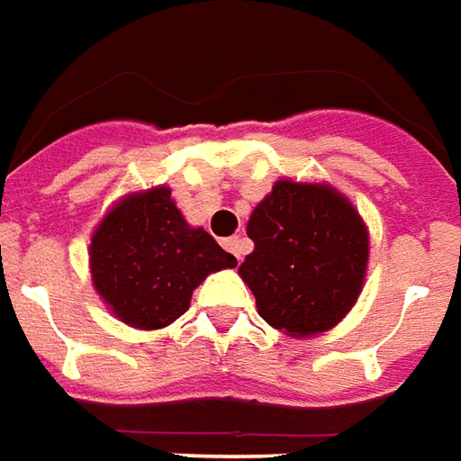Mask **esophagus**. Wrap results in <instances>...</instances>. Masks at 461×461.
I'll return each instance as SVG.
<instances>
[{"label":"esophagus","instance_id":"1","mask_svg":"<svg viewBox=\"0 0 461 461\" xmlns=\"http://www.w3.org/2000/svg\"><path fill=\"white\" fill-rule=\"evenodd\" d=\"M223 248L228 250V253H233V256L238 258V263L243 260V256H246V250H248V240L246 238H240V236H230V238H225L223 240Z\"/></svg>","mask_w":461,"mask_h":461}]
</instances>
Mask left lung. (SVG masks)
I'll use <instances>...</instances> for the list:
<instances>
[{"label": "left lung", "mask_w": 461, "mask_h": 461, "mask_svg": "<svg viewBox=\"0 0 461 461\" xmlns=\"http://www.w3.org/2000/svg\"><path fill=\"white\" fill-rule=\"evenodd\" d=\"M248 236L256 248L238 273L258 315L288 338L328 332L360 298L370 233L335 185L280 178L253 208Z\"/></svg>", "instance_id": "left-lung-1"}]
</instances>
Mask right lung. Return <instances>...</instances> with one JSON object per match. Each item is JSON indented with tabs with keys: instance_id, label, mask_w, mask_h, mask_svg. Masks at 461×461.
<instances>
[{
	"instance_id": "add662e5",
	"label": "right lung",
	"mask_w": 461,
	"mask_h": 461,
	"mask_svg": "<svg viewBox=\"0 0 461 461\" xmlns=\"http://www.w3.org/2000/svg\"><path fill=\"white\" fill-rule=\"evenodd\" d=\"M238 260L178 211L168 185L126 194L91 233L94 290L113 318L161 330L184 315L205 277Z\"/></svg>"
}]
</instances>
